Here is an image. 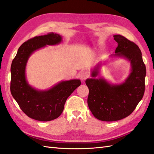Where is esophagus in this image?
<instances>
[{"label": "esophagus", "instance_id": "obj_1", "mask_svg": "<svg viewBox=\"0 0 154 154\" xmlns=\"http://www.w3.org/2000/svg\"><path fill=\"white\" fill-rule=\"evenodd\" d=\"M88 76H89V74L87 71L82 70L80 72V77L81 78V80H85Z\"/></svg>", "mask_w": 154, "mask_h": 154}]
</instances>
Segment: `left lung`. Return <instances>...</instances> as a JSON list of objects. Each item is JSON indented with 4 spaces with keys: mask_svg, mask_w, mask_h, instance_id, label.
I'll return each instance as SVG.
<instances>
[{
    "mask_svg": "<svg viewBox=\"0 0 154 154\" xmlns=\"http://www.w3.org/2000/svg\"><path fill=\"white\" fill-rule=\"evenodd\" d=\"M118 42L115 57H122L130 61L131 72L121 84H110L104 78L85 80L89 88L88 104L95 117L101 121L114 122L125 118L135 109L143 97L145 90L146 66L141 51L136 44L120 35L114 36ZM98 64L91 76L99 74Z\"/></svg>",
    "mask_w": 154,
    "mask_h": 154,
    "instance_id": "1",
    "label": "left lung"
}]
</instances>
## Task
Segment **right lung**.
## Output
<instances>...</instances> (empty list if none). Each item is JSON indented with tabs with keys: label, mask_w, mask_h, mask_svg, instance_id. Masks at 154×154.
Instances as JSON below:
<instances>
[{
	"label": "right lung",
	"mask_w": 154,
	"mask_h": 154,
	"mask_svg": "<svg viewBox=\"0 0 154 154\" xmlns=\"http://www.w3.org/2000/svg\"><path fill=\"white\" fill-rule=\"evenodd\" d=\"M61 41L62 37L54 32L29 39L19 48L11 65V93L21 110L36 120L48 122L57 118L67 98L81 84L80 80L62 81L50 89L39 91L26 80L25 68L30 55L46 45L58 44Z\"/></svg>",
	"instance_id": "1"
}]
</instances>
